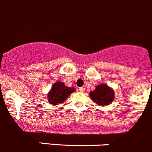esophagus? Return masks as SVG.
I'll return each instance as SVG.
<instances>
[{
	"mask_svg": "<svg viewBox=\"0 0 152 152\" xmlns=\"http://www.w3.org/2000/svg\"><path fill=\"white\" fill-rule=\"evenodd\" d=\"M79 91L82 92V93H83V92H85V87H79Z\"/></svg>",
	"mask_w": 152,
	"mask_h": 152,
	"instance_id": "1",
	"label": "esophagus"
}]
</instances>
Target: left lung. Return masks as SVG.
Segmentation results:
<instances>
[{"instance_id":"left-lung-1","label":"left lung","mask_w":152,"mask_h":152,"mask_svg":"<svg viewBox=\"0 0 152 152\" xmlns=\"http://www.w3.org/2000/svg\"><path fill=\"white\" fill-rule=\"evenodd\" d=\"M90 96L92 100L99 105H108L114 99V92L108 86L102 84L97 86L96 90L91 91Z\"/></svg>"}]
</instances>
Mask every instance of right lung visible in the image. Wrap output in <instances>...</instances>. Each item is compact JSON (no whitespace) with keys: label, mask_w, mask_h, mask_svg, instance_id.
Masks as SVG:
<instances>
[{"label":"right lung","mask_w":152,"mask_h":152,"mask_svg":"<svg viewBox=\"0 0 152 152\" xmlns=\"http://www.w3.org/2000/svg\"><path fill=\"white\" fill-rule=\"evenodd\" d=\"M74 91L75 89L73 87H67L63 82H56L53 84L48 95V102L53 105L59 104L65 102L67 98Z\"/></svg>","instance_id":"add662e5"}]
</instances>
